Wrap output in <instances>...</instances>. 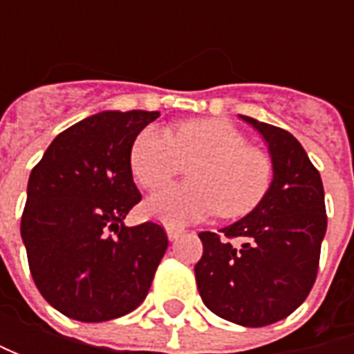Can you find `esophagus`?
Returning a JSON list of instances; mask_svg holds the SVG:
<instances>
[{"instance_id":"1","label":"esophagus","mask_w":354,"mask_h":354,"mask_svg":"<svg viewBox=\"0 0 354 354\" xmlns=\"http://www.w3.org/2000/svg\"><path fill=\"white\" fill-rule=\"evenodd\" d=\"M183 234V230H179V228H167V238H169L171 242H175V240H179V236Z\"/></svg>"}]
</instances>
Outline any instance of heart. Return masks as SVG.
<instances>
[{
	"mask_svg": "<svg viewBox=\"0 0 354 354\" xmlns=\"http://www.w3.org/2000/svg\"><path fill=\"white\" fill-rule=\"evenodd\" d=\"M193 183L177 185L145 201V212L167 226L198 223L212 212L236 218L254 211L272 183V161L250 147L246 136L226 120H191L169 131L143 128L129 149L131 175L156 191L191 163Z\"/></svg>",
	"mask_w": 354,
	"mask_h": 354,
	"instance_id": "1",
	"label": "heart"
}]
</instances>
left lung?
<instances>
[{"instance_id": "left-lung-1", "label": "left lung", "mask_w": 354, "mask_h": 354, "mask_svg": "<svg viewBox=\"0 0 354 354\" xmlns=\"http://www.w3.org/2000/svg\"><path fill=\"white\" fill-rule=\"evenodd\" d=\"M258 129L272 159V183L260 205L216 232H201L195 278L214 315L244 327L286 319L306 301L327 230L319 171L286 129L240 116ZM235 242H232V238Z\"/></svg>"}]
</instances>
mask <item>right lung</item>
<instances>
[{
	"label": "right lung",
	"instance_id": "right-lung-1",
	"mask_svg": "<svg viewBox=\"0 0 354 354\" xmlns=\"http://www.w3.org/2000/svg\"><path fill=\"white\" fill-rule=\"evenodd\" d=\"M159 112L106 110L59 133L27 183L21 238L37 290L62 315L98 323L145 299L167 250L156 223L126 226L142 195L129 149Z\"/></svg>",
	"mask_w": 354,
	"mask_h": 354
}]
</instances>
